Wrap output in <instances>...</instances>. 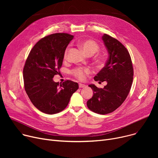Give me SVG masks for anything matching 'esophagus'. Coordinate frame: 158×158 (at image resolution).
Instances as JSON below:
<instances>
[{"instance_id":"obj_1","label":"esophagus","mask_w":158,"mask_h":158,"mask_svg":"<svg viewBox=\"0 0 158 158\" xmlns=\"http://www.w3.org/2000/svg\"><path fill=\"white\" fill-rule=\"evenodd\" d=\"M79 88H85V87H86V86L85 85H83V84L79 83Z\"/></svg>"}]
</instances>
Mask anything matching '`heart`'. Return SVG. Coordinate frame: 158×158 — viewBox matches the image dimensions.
I'll use <instances>...</instances> for the list:
<instances>
[{
  "label": "heart",
  "instance_id": "obj_1",
  "mask_svg": "<svg viewBox=\"0 0 158 158\" xmlns=\"http://www.w3.org/2000/svg\"><path fill=\"white\" fill-rule=\"evenodd\" d=\"M79 45L88 56H92L99 51L98 45L93 40H86L82 41L79 44ZM70 50V47H68L65 50L64 54V58L65 60L67 59ZM71 73L76 79L80 81H84L88 75L91 73V70L87 67H76L72 70Z\"/></svg>",
  "mask_w": 158,
  "mask_h": 158
}]
</instances>
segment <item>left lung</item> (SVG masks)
<instances>
[{
  "mask_svg": "<svg viewBox=\"0 0 158 158\" xmlns=\"http://www.w3.org/2000/svg\"><path fill=\"white\" fill-rule=\"evenodd\" d=\"M109 57L105 66L95 76L99 82L106 81L104 88L89 85L94 95L87 101L88 108L94 113L108 114L120 107L127 98L133 79V67L127 48L118 40L104 34L102 37Z\"/></svg>",
  "mask_w": 158,
  "mask_h": 158,
  "instance_id": "left-lung-1",
  "label": "left lung"
}]
</instances>
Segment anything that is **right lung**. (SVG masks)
<instances>
[{
	"label": "right lung",
	"mask_w": 158,
	"mask_h": 158,
	"mask_svg": "<svg viewBox=\"0 0 158 158\" xmlns=\"http://www.w3.org/2000/svg\"><path fill=\"white\" fill-rule=\"evenodd\" d=\"M73 38L67 33H55L41 38L25 63V90L32 104L44 113L52 114L64 110L79 88L77 82L70 80L61 84L53 81L55 75L60 73L66 48Z\"/></svg>",
	"instance_id": "obj_1"
}]
</instances>
